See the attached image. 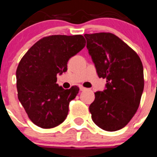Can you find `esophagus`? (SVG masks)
<instances>
[{"instance_id":"obj_1","label":"esophagus","mask_w":157,"mask_h":157,"mask_svg":"<svg viewBox=\"0 0 157 157\" xmlns=\"http://www.w3.org/2000/svg\"><path fill=\"white\" fill-rule=\"evenodd\" d=\"M86 90V88H85V87H83V86H80V90L81 91H83V90Z\"/></svg>"}]
</instances>
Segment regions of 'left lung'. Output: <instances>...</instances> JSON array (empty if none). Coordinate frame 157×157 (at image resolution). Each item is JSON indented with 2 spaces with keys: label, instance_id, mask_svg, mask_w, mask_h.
<instances>
[{
  "label": "left lung",
  "instance_id": "left-lung-1",
  "mask_svg": "<svg viewBox=\"0 0 157 157\" xmlns=\"http://www.w3.org/2000/svg\"><path fill=\"white\" fill-rule=\"evenodd\" d=\"M86 48L106 90L94 93L90 105L93 121L100 128H123L138 110L144 90L143 66L138 55L112 33L84 34Z\"/></svg>",
  "mask_w": 157,
  "mask_h": 157
}]
</instances>
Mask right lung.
Wrapping results in <instances>:
<instances>
[{
	"label": "right lung",
	"mask_w": 157,
	"mask_h": 157,
	"mask_svg": "<svg viewBox=\"0 0 157 157\" xmlns=\"http://www.w3.org/2000/svg\"><path fill=\"white\" fill-rule=\"evenodd\" d=\"M86 45L82 35L42 37L25 54L16 70L18 98L29 119L37 127L53 128L63 123L70 101L79 91L75 86L64 90L56 84L67 61Z\"/></svg>",
	"instance_id": "add662e5"
}]
</instances>
